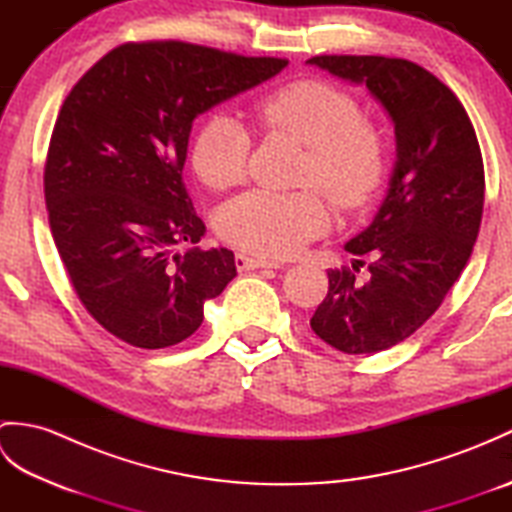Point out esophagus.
Segmentation results:
<instances>
[{"label": "esophagus", "instance_id": "34e87169", "mask_svg": "<svg viewBox=\"0 0 512 512\" xmlns=\"http://www.w3.org/2000/svg\"><path fill=\"white\" fill-rule=\"evenodd\" d=\"M235 266H237V270H257V268H279V262H270V259L237 253Z\"/></svg>", "mask_w": 512, "mask_h": 512}]
</instances>
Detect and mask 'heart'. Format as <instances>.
Here are the masks:
<instances>
[{
  "mask_svg": "<svg viewBox=\"0 0 512 512\" xmlns=\"http://www.w3.org/2000/svg\"><path fill=\"white\" fill-rule=\"evenodd\" d=\"M253 123L308 147L299 184L319 187L341 211H358L374 198L387 169L383 134L365 121L361 105L336 85L303 79L264 94L250 107ZM253 136L228 114L204 118L191 140V165L215 191L246 176ZM330 211L314 189L246 191L217 213V233L248 253L288 257L323 233Z\"/></svg>",
  "mask_w": 512,
  "mask_h": 512,
  "instance_id": "heart-1",
  "label": "heart"
}]
</instances>
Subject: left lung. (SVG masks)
Masks as SVG:
<instances>
[{"instance_id": "1", "label": "left lung", "mask_w": 512, "mask_h": 512, "mask_svg": "<svg viewBox=\"0 0 512 512\" xmlns=\"http://www.w3.org/2000/svg\"><path fill=\"white\" fill-rule=\"evenodd\" d=\"M310 63L365 83L396 127L398 160L385 202L347 253L372 257L369 279L328 270L310 328L343 354L389 350L416 332L458 281L484 211V162L464 105L407 59L319 54ZM365 262H361L363 266Z\"/></svg>"}]
</instances>
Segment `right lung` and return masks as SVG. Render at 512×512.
Wrapping results in <instances>:
<instances>
[{"mask_svg":"<svg viewBox=\"0 0 512 512\" xmlns=\"http://www.w3.org/2000/svg\"><path fill=\"white\" fill-rule=\"evenodd\" d=\"M288 65L198 43L129 41L65 96L52 129L43 193L76 297L103 328L160 350L200 328L204 301L235 270L226 248H191L204 222L184 187L195 116Z\"/></svg>","mask_w":512,"mask_h":512,"instance_id":"1","label":"right lung"}]
</instances>
